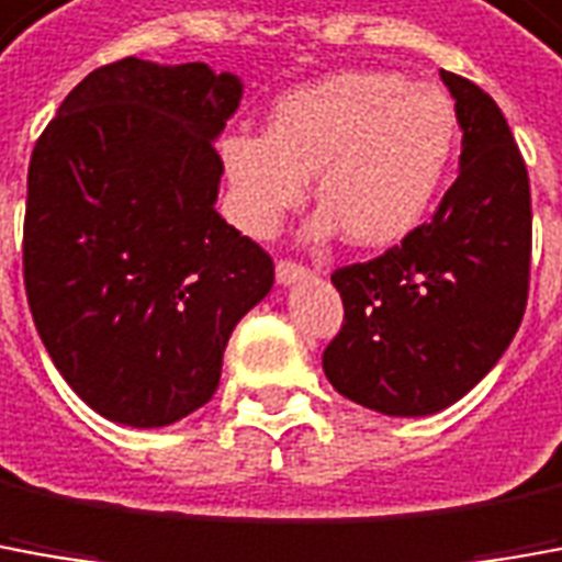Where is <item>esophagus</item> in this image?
<instances>
[{
	"label": "esophagus",
	"instance_id": "esophagus-1",
	"mask_svg": "<svg viewBox=\"0 0 562 562\" xmlns=\"http://www.w3.org/2000/svg\"><path fill=\"white\" fill-rule=\"evenodd\" d=\"M274 274H278V281L281 284H293V281H300V278H305L308 274V269H305L303 262H296V259H278V266H274Z\"/></svg>",
	"mask_w": 562,
	"mask_h": 562
}]
</instances>
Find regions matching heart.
Returning a JSON list of instances; mask_svg holds the SVG:
<instances>
[{
    "label": "heart",
    "mask_w": 562,
    "mask_h": 562,
    "mask_svg": "<svg viewBox=\"0 0 562 562\" xmlns=\"http://www.w3.org/2000/svg\"><path fill=\"white\" fill-rule=\"evenodd\" d=\"M459 153V115L435 85L392 69H339L274 100L266 134L235 131L220 156L232 214L272 238L315 173V235L358 247L404 241L428 216Z\"/></svg>",
    "instance_id": "obj_1"
}]
</instances>
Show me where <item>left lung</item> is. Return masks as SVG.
<instances>
[{"instance_id":"obj_1","label":"left lung","mask_w":562,"mask_h":562,"mask_svg":"<svg viewBox=\"0 0 562 562\" xmlns=\"http://www.w3.org/2000/svg\"><path fill=\"white\" fill-rule=\"evenodd\" d=\"M440 79L462 125L456 183L404 241L330 274L346 315L324 373L385 416H428L471 392L505 355L529 296L524 156L493 97L447 69Z\"/></svg>"}]
</instances>
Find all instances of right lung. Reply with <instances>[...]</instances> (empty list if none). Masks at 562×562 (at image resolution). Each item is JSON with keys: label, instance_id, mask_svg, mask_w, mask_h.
I'll list each match as a JSON object with an SVG mask.
<instances>
[{"label": "right lung", "instance_id": "1", "mask_svg": "<svg viewBox=\"0 0 562 562\" xmlns=\"http://www.w3.org/2000/svg\"><path fill=\"white\" fill-rule=\"evenodd\" d=\"M241 81L125 57L88 72L36 140L23 288L69 389L158 428L220 385L235 324L272 290V257L214 211V137Z\"/></svg>", "mask_w": 562, "mask_h": 562}]
</instances>
